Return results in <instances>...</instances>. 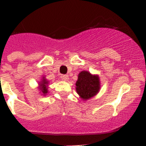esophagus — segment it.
I'll list each match as a JSON object with an SVG mask.
<instances>
[{
	"label": "esophagus",
	"mask_w": 146,
	"mask_h": 146,
	"mask_svg": "<svg viewBox=\"0 0 146 146\" xmlns=\"http://www.w3.org/2000/svg\"><path fill=\"white\" fill-rule=\"evenodd\" d=\"M61 80H63L64 81H67L68 80V75H62L61 76Z\"/></svg>",
	"instance_id": "34e87169"
}]
</instances>
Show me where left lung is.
<instances>
[{
	"mask_svg": "<svg viewBox=\"0 0 146 146\" xmlns=\"http://www.w3.org/2000/svg\"><path fill=\"white\" fill-rule=\"evenodd\" d=\"M76 85V92L79 96L84 100H88L95 96L100 89L99 76L83 70L78 74Z\"/></svg>",
	"mask_w": 146,
	"mask_h": 146,
	"instance_id": "obj_1",
	"label": "left lung"
}]
</instances>
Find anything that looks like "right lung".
I'll return each instance as SVG.
<instances>
[{
    "label": "right lung",
    "mask_w": 146,
    "mask_h": 146,
    "mask_svg": "<svg viewBox=\"0 0 146 146\" xmlns=\"http://www.w3.org/2000/svg\"><path fill=\"white\" fill-rule=\"evenodd\" d=\"M48 81H47L46 79H45L44 77H43L42 80L39 82V90H41V92L43 93L44 95H46L48 92V88H47V85H48Z\"/></svg>",
    "instance_id": "obj_1"
}]
</instances>
